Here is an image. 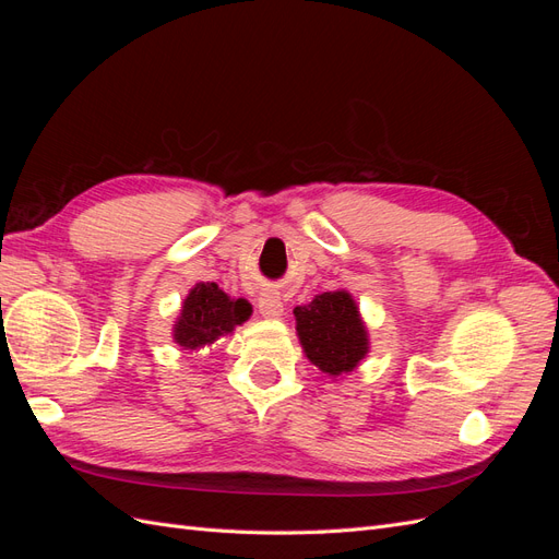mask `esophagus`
Here are the masks:
<instances>
[{
    "label": "esophagus",
    "mask_w": 559,
    "mask_h": 559,
    "mask_svg": "<svg viewBox=\"0 0 559 559\" xmlns=\"http://www.w3.org/2000/svg\"><path fill=\"white\" fill-rule=\"evenodd\" d=\"M259 312L267 319H280L284 314V302H282L280 294L263 292L259 298Z\"/></svg>",
    "instance_id": "34e87169"
}]
</instances>
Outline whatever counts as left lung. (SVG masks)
Wrapping results in <instances>:
<instances>
[{
    "mask_svg": "<svg viewBox=\"0 0 559 559\" xmlns=\"http://www.w3.org/2000/svg\"><path fill=\"white\" fill-rule=\"evenodd\" d=\"M296 331L308 359L329 376L349 373L368 352L357 302L345 292H326L294 310Z\"/></svg>",
    "mask_w": 559,
    "mask_h": 559,
    "instance_id": "obj_1",
    "label": "left lung"
}]
</instances>
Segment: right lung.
<instances>
[{
    "label": "right lung",
    "mask_w": 559,
    "mask_h": 559,
    "mask_svg": "<svg viewBox=\"0 0 559 559\" xmlns=\"http://www.w3.org/2000/svg\"><path fill=\"white\" fill-rule=\"evenodd\" d=\"M249 314L251 308L245 298L233 300L214 282H200L183 300L175 341L186 349L210 345L247 321Z\"/></svg>",
    "instance_id": "1"
}]
</instances>
